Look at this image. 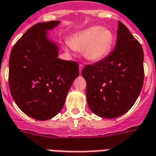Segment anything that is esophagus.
I'll list each match as a JSON object with an SVG mask.
<instances>
[{"mask_svg": "<svg viewBox=\"0 0 156 156\" xmlns=\"http://www.w3.org/2000/svg\"><path fill=\"white\" fill-rule=\"evenodd\" d=\"M83 67H84V66H83V64H79V72H80V73H81L82 70H83Z\"/></svg>", "mask_w": 156, "mask_h": 156, "instance_id": "obj_1", "label": "esophagus"}]
</instances>
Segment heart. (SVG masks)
Masks as SVG:
<instances>
[{"label": "heart", "instance_id": "1", "mask_svg": "<svg viewBox=\"0 0 156 156\" xmlns=\"http://www.w3.org/2000/svg\"><path fill=\"white\" fill-rule=\"evenodd\" d=\"M114 40L115 37L110 30L94 26L74 34L69 41V46L77 51H83L88 61L97 62L108 56Z\"/></svg>", "mask_w": 156, "mask_h": 156}]
</instances>
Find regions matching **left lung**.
Listing matches in <instances>:
<instances>
[{"label": "left lung", "mask_w": 156, "mask_h": 156, "mask_svg": "<svg viewBox=\"0 0 156 156\" xmlns=\"http://www.w3.org/2000/svg\"><path fill=\"white\" fill-rule=\"evenodd\" d=\"M143 62L140 43L119 21L115 49L103 60L85 65L82 70L91 111L107 119L119 117L129 111L143 87Z\"/></svg>", "instance_id": "1"}]
</instances>
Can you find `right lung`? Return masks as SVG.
<instances>
[{
	"instance_id": "1",
	"label": "right lung",
	"mask_w": 156,
	"mask_h": 156,
	"mask_svg": "<svg viewBox=\"0 0 156 156\" xmlns=\"http://www.w3.org/2000/svg\"><path fill=\"white\" fill-rule=\"evenodd\" d=\"M59 21L32 26L16 42L9 60V87L19 108L37 120L61 111L71 85L79 74L76 62L58 58V47L47 31Z\"/></svg>"
}]
</instances>
